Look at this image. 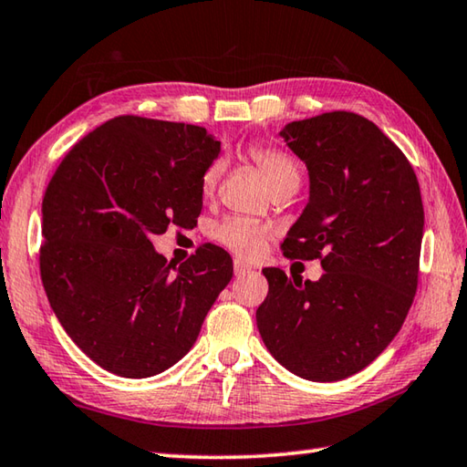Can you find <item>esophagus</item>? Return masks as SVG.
Here are the masks:
<instances>
[{"mask_svg":"<svg viewBox=\"0 0 467 467\" xmlns=\"http://www.w3.org/2000/svg\"><path fill=\"white\" fill-rule=\"evenodd\" d=\"M244 273H251L249 265H246V263L241 261V259H234V275L241 277V275H244Z\"/></svg>","mask_w":467,"mask_h":467,"instance_id":"obj_1","label":"esophagus"}]
</instances>
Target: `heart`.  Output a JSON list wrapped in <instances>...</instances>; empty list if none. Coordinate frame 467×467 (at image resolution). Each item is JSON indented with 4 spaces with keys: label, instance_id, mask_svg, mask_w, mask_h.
Returning a JSON list of instances; mask_svg holds the SVG:
<instances>
[{
    "label": "heart",
    "instance_id": "obj_1",
    "mask_svg": "<svg viewBox=\"0 0 467 467\" xmlns=\"http://www.w3.org/2000/svg\"><path fill=\"white\" fill-rule=\"evenodd\" d=\"M246 155H249V160L263 173V178L267 180V184L273 188L275 194L297 190L301 182V168L297 160L289 151L275 148V145L253 143L246 148ZM223 171V160H214L213 163H208V168L202 173V192L206 196H210L216 190ZM269 226L244 216L226 218V221H223L213 231V236L218 243L244 259H253L261 254L265 244L269 241Z\"/></svg>",
    "mask_w": 467,
    "mask_h": 467
}]
</instances>
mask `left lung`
<instances>
[{
  "mask_svg": "<svg viewBox=\"0 0 467 467\" xmlns=\"http://www.w3.org/2000/svg\"><path fill=\"white\" fill-rule=\"evenodd\" d=\"M281 137L309 171V202L281 249L319 259L304 281L263 269L257 309L267 350L301 379L334 382L367 368L403 326L415 299L423 239L421 190L405 153L367 117L322 113Z\"/></svg>",
  "mask_w": 467,
  "mask_h": 467,
  "instance_id": "left-lung-1",
  "label": "left lung"
}]
</instances>
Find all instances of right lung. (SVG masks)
<instances>
[{"label":"right lung","instance_id":"right-lung-1","mask_svg":"<svg viewBox=\"0 0 467 467\" xmlns=\"http://www.w3.org/2000/svg\"><path fill=\"white\" fill-rule=\"evenodd\" d=\"M221 153L204 127L121 115L72 148L42 200L40 277L58 322L90 360L125 379L173 367L233 279V259L202 244L184 263L153 234L194 226L202 173Z\"/></svg>","mask_w":467,"mask_h":467}]
</instances>
